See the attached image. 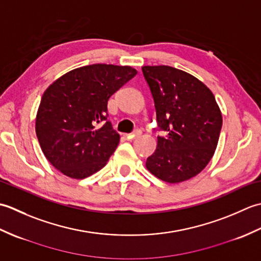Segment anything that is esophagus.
<instances>
[{
    "label": "esophagus",
    "mask_w": 261,
    "mask_h": 261,
    "mask_svg": "<svg viewBox=\"0 0 261 261\" xmlns=\"http://www.w3.org/2000/svg\"><path fill=\"white\" fill-rule=\"evenodd\" d=\"M139 136V132H135V134H127V135H125L124 137H125V139H127V140H134L136 137H138Z\"/></svg>",
    "instance_id": "obj_1"
}]
</instances>
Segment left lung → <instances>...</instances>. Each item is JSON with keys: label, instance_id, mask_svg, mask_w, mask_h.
Listing matches in <instances>:
<instances>
[{"label": "left lung", "instance_id": "8db88e82", "mask_svg": "<svg viewBox=\"0 0 261 261\" xmlns=\"http://www.w3.org/2000/svg\"><path fill=\"white\" fill-rule=\"evenodd\" d=\"M156 119L165 137L146 167L167 182L192 178L206 167L218 146L222 114L213 93L193 75L170 66H143Z\"/></svg>", "mask_w": 261, "mask_h": 261}]
</instances>
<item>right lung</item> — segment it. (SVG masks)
Returning <instances> with one entry per match:
<instances>
[{
  "label": "right lung",
  "instance_id": "add662e5",
  "mask_svg": "<svg viewBox=\"0 0 261 261\" xmlns=\"http://www.w3.org/2000/svg\"><path fill=\"white\" fill-rule=\"evenodd\" d=\"M136 75L130 66L94 64L68 71L47 88L36 134L55 168L83 179L107 165L120 141L108 120V101Z\"/></svg>",
  "mask_w": 261,
  "mask_h": 261
}]
</instances>
